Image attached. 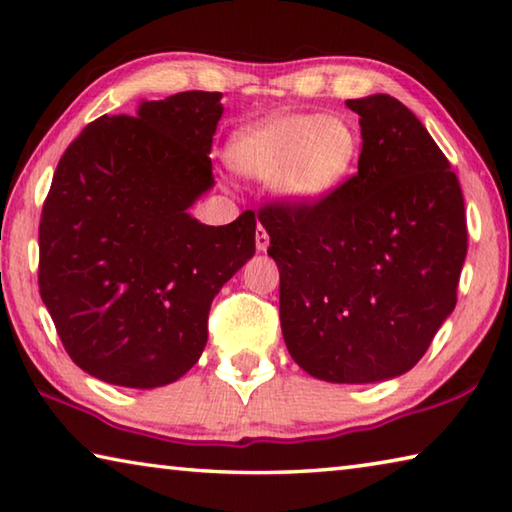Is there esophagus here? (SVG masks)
Instances as JSON below:
<instances>
[{
  "instance_id": "obj_1",
  "label": "esophagus",
  "mask_w": 512,
  "mask_h": 512,
  "mask_svg": "<svg viewBox=\"0 0 512 512\" xmlns=\"http://www.w3.org/2000/svg\"><path fill=\"white\" fill-rule=\"evenodd\" d=\"M255 246L259 253H266L268 248V232L262 223H257V230H255Z\"/></svg>"
}]
</instances>
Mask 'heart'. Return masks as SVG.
Wrapping results in <instances>:
<instances>
[{
	"instance_id": "heart-1",
	"label": "heart",
	"mask_w": 512,
	"mask_h": 512,
	"mask_svg": "<svg viewBox=\"0 0 512 512\" xmlns=\"http://www.w3.org/2000/svg\"><path fill=\"white\" fill-rule=\"evenodd\" d=\"M359 144L350 119L280 112L232 135L225 158L241 176L273 178L277 198L300 207L325 198L348 178Z\"/></svg>"
}]
</instances>
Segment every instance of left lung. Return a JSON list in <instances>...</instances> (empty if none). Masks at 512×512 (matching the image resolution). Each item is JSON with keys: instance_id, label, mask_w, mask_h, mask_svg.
<instances>
[{"instance_id": "obj_1", "label": "left lung", "mask_w": 512, "mask_h": 512, "mask_svg": "<svg viewBox=\"0 0 512 512\" xmlns=\"http://www.w3.org/2000/svg\"><path fill=\"white\" fill-rule=\"evenodd\" d=\"M345 106L359 115V171L316 203H271L257 216L280 268L293 361L332 384H372L409 372L454 311L465 203L404 103L372 94Z\"/></svg>"}]
</instances>
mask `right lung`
Returning <instances> with one entry per match:
<instances>
[{
    "label": "right lung",
    "instance_id": "add662e5",
    "mask_svg": "<svg viewBox=\"0 0 512 512\" xmlns=\"http://www.w3.org/2000/svg\"><path fill=\"white\" fill-rule=\"evenodd\" d=\"M221 92L142 101L67 146L40 219V296L72 361L126 388L185 375L216 293L255 255V214L205 225Z\"/></svg>",
    "mask_w": 512,
    "mask_h": 512
}]
</instances>
